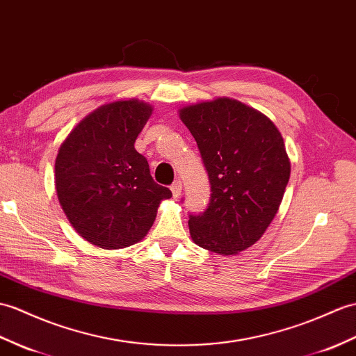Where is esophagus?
Listing matches in <instances>:
<instances>
[{
  "instance_id": "obj_1",
  "label": "esophagus",
  "mask_w": 356,
  "mask_h": 356,
  "mask_svg": "<svg viewBox=\"0 0 356 356\" xmlns=\"http://www.w3.org/2000/svg\"><path fill=\"white\" fill-rule=\"evenodd\" d=\"M171 191H172V195H175L176 198L181 194V181H180V180H175V181H172Z\"/></svg>"
}]
</instances>
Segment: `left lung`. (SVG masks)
<instances>
[{
  "instance_id": "8db88e82",
  "label": "left lung",
  "mask_w": 356,
  "mask_h": 356,
  "mask_svg": "<svg viewBox=\"0 0 356 356\" xmlns=\"http://www.w3.org/2000/svg\"><path fill=\"white\" fill-rule=\"evenodd\" d=\"M208 172L211 197L202 213H189L194 243L236 254L266 232L290 180L282 135L266 115L230 98L184 107Z\"/></svg>"
}]
</instances>
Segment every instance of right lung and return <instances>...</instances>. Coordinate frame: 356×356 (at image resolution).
Returning <instances> with one entry per match:
<instances>
[{"instance_id":"add662e5","label":"right lung","mask_w":356,"mask_h":356,"mask_svg":"<svg viewBox=\"0 0 356 356\" xmlns=\"http://www.w3.org/2000/svg\"><path fill=\"white\" fill-rule=\"evenodd\" d=\"M152 115L138 100L98 107L63 140L56 158V189L74 229L102 249H124L153 226L163 198L135 140Z\"/></svg>"}]
</instances>
